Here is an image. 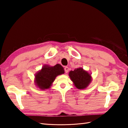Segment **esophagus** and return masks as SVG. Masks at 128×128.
I'll use <instances>...</instances> for the list:
<instances>
[{
	"label": "esophagus",
	"instance_id": "1",
	"mask_svg": "<svg viewBox=\"0 0 128 128\" xmlns=\"http://www.w3.org/2000/svg\"><path fill=\"white\" fill-rule=\"evenodd\" d=\"M64 71H65L66 73H67L69 71V68L68 67H66L64 68Z\"/></svg>",
	"mask_w": 128,
	"mask_h": 128
}]
</instances>
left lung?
Instances as JSON below:
<instances>
[{
	"label": "left lung",
	"instance_id": "8db88e82",
	"mask_svg": "<svg viewBox=\"0 0 128 128\" xmlns=\"http://www.w3.org/2000/svg\"><path fill=\"white\" fill-rule=\"evenodd\" d=\"M69 76L75 86L80 90L86 88L92 81L91 74L84 70L82 67L69 72Z\"/></svg>",
	"mask_w": 128,
	"mask_h": 128
}]
</instances>
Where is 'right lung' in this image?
<instances>
[{"mask_svg": "<svg viewBox=\"0 0 128 128\" xmlns=\"http://www.w3.org/2000/svg\"><path fill=\"white\" fill-rule=\"evenodd\" d=\"M64 73V69L60 64H56L54 66L45 64L35 74L34 83L40 90H47L51 88L56 76Z\"/></svg>", "mask_w": 128, "mask_h": 128, "instance_id": "add662e5", "label": "right lung"}]
</instances>
